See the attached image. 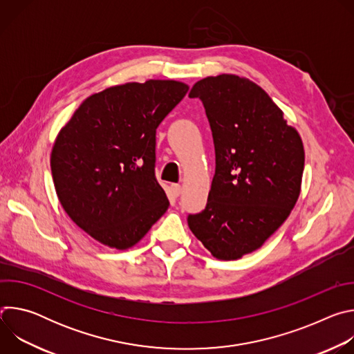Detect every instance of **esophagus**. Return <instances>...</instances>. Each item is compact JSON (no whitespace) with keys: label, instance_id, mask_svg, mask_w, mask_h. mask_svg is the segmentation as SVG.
<instances>
[{"label":"esophagus","instance_id":"1","mask_svg":"<svg viewBox=\"0 0 354 354\" xmlns=\"http://www.w3.org/2000/svg\"><path fill=\"white\" fill-rule=\"evenodd\" d=\"M171 192H172L174 196L178 197L182 193V186L178 185V183H174V185H171Z\"/></svg>","mask_w":354,"mask_h":354}]
</instances>
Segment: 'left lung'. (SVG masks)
Returning a JSON list of instances; mask_svg holds the SVG:
<instances>
[{"mask_svg": "<svg viewBox=\"0 0 354 354\" xmlns=\"http://www.w3.org/2000/svg\"><path fill=\"white\" fill-rule=\"evenodd\" d=\"M210 123L216 172L205 210L187 216L192 232L221 261L261 248L299 194L304 147L283 112L255 82L223 74L197 81Z\"/></svg>", "mask_w": 354, "mask_h": 354, "instance_id": "left-lung-1", "label": "left lung"}]
</instances>
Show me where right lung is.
Returning a JSON list of instances; mask_svg holds the SVG:
<instances>
[{
  "mask_svg": "<svg viewBox=\"0 0 354 354\" xmlns=\"http://www.w3.org/2000/svg\"><path fill=\"white\" fill-rule=\"evenodd\" d=\"M187 85L149 80L91 95L62 129L52 175L70 218L96 241L127 249L168 210L156 176V133Z\"/></svg>",
  "mask_w": 354,
  "mask_h": 354,
  "instance_id": "1",
  "label": "right lung"
}]
</instances>
